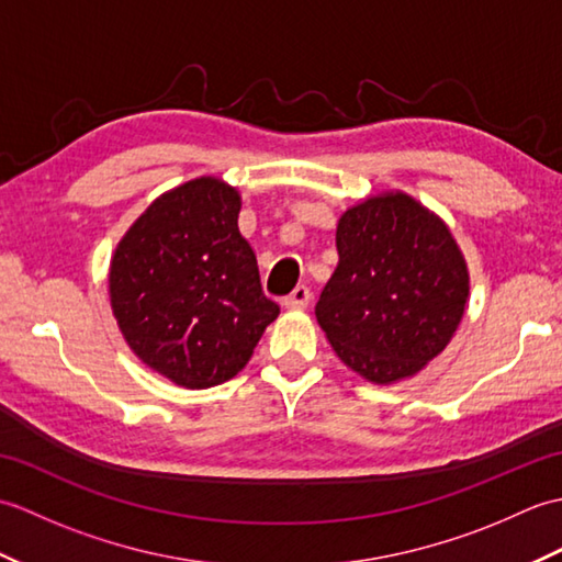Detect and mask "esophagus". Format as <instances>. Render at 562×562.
<instances>
[{
  "instance_id": "1",
  "label": "esophagus",
  "mask_w": 562,
  "mask_h": 562,
  "mask_svg": "<svg viewBox=\"0 0 562 562\" xmlns=\"http://www.w3.org/2000/svg\"><path fill=\"white\" fill-rule=\"evenodd\" d=\"M308 302H312V292H308V288H304V284H300L290 296H284L282 300V306L284 308H304Z\"/></svg>"
}]
</instances>
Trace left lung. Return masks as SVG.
<instances>
[{
    "label": "left lung",
    "instance_id": "8db88e82",
    "mask_svg": "<svg viewBox=\"0 0 562 562\" xmlns=\"http://www.w3.org/2000/svg\"><path fill=\"white\" fill-rule=\"evenodd\" d=\"M338 268L316 302L330 348L379 386L420 374L451 342L471 274L447 222L403 190L348 207L336 232Z\"/></svg>",
    "mask_w": 562,
    "mask_h": 562
}]
</instances>
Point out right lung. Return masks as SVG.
I'll list each match as a JSON object with an SVG mask.
<instances>
[{"label":"right lung","mask_w":562,"mask_h":562,"mask_svg":"<svg viewBox=\"0 0 562 562\" xmlns=\"http://www.w3.org/2000/svg\"><path fill=\"white\" fill-rule=\"evenodd\" d=\"M241 195L217 176L166 190L111 256L109 296L127 348L183 389H210L248 364L280 306L262 294L238 232Z\"/></svg>","instance_id":"right-lung-1"}]
</instances>
